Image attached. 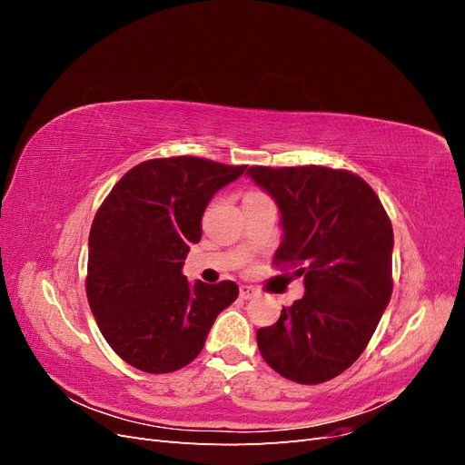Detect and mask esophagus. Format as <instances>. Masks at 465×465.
<instances>
[{"label":"esophagus","instance_id":"esophagus-1","mask_svg":"<svg viewBox=\"0 0 465 465\" xmlns=\"http://www.w3.org/2000/svg\"><path fill=\"white\" fill-rule=\"evenodd\" d=\"M238 294H241L242 301H250V299L256 297V291L252 289V287H248V285H242V287H241V292H238Z\"/></svg>","mask_w":465,"mask_h":465}]
</instances>
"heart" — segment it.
Segmentation results:
<instances>
[{"instance_id": "heart-1", "label": "heart", "mask_w": 465, "mask_h": 465, "mask_svg": "<svg viewBox=\"0 0 465 465\" xmlns=\"http://www.w3.org/2000/svg\"><path fill=\"white\" fill-rule=\"evenodd\" d=\"M260 195H263V193H260V192H248L244 200H250V198H260Z\"/></svg>"}]
</instances>
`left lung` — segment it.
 Masks as SVG:
<instances>
[{
  "mask_svg": "<svg viewBox=\"0 0 465 465\" xmlns=\"http://www.w3.org/2000/svg\"><path fill=\"white\" fill-rule=\"evenodd\" d=\"M277 202L283 242L273 265L304 277V297L256 333L260 353L283 378L322 384L347 371L391 297L393 231L361 176L337 168L250 166Z\"/></svg>",
  "mask_w": 465,
  "mask_h": 465,
  "instance_id": "1",
  "label": "left lung"
}]
</instances>
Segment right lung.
<instances>
[{"label":"right lung","instance_id":"add662e5","mask_svg":"<svg viewBox=\"0 0 465 465\" xmlns=\"http://www.w3.org/2000/svg\"><path fill=\"white\" fill-rule=\"evenodd\" d=\"M246 171L209 159L139 163L98 207L89 234L87 299L108 345L137 371L166 374L202 353L232 281L193 285L182 275L213 193Z\"/></svg>","mask_w":465,"mask_h":465}]
</instances>
